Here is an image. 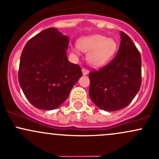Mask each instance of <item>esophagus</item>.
I'll return each mask as SVG.
<instances>
[{
	"instance_id": "esophagus-1",
	"label": "esophagus",
	"mask_w": 159,
	"mask_h": 159,
	"mask_svg": "<svg viewBox=\"0 0 159 159\" xmlns=\"http://www.w3.org/2000/svg\"><path fill=\"white\" fill-rule=\"evenodd\" d=\"M82 71H83V75H87L88 73H89V70H88L86 68H83L82 69Z\"/></svg>"
}]
</instances>
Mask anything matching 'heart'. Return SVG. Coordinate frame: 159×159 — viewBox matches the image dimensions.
<instances>
[{
	"instance_id": "1",
	"label": "heart",
	"mask_w": 159,
	"mask_h": 159,
	"mask_svg": "<svg viewBox=\"0 0 159 159\" xmlns=\"http://www.w3.org/2000/svg\"><path fill=\"white\" fill-rule=\"evenodd\" d=\"M78 47L83 51L89 52L87 60L93 66H103L112 58L116 50V42L102 35L80 39Z\"/></svg>"
}]
</instances>
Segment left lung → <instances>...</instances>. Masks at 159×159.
<instances>
[{"label": "left lung", "mask_w": 159, "mask_h": 159, "mask_svg": "<svg viewBox=\"0 0 159 159\" xmlns=\"http://www.w3.org/2000/svg\"><path fill=\"white\" fill-rule=\"evenodd\" d=\"M120 47L113 60L89 73V95L99 109L116 111L126 107L142 84V59L130 37L121 32Z\"/></svg>", "instance_id": "obj_1"}]
</instances>
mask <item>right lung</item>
<instances>
[{"mask_svg": "<svg viewBox=\"0 0 159 159\" xmlns=\"http://www.w3.org/2000/svg\"><path fill=\"white\" fill-rule=\"evenodd\" d=\"M68 37L50 27L29 40L20 56L18 80L24 95L40 109H57L83 76L81 67L68 61Z\"/></svg>", "mask_w": 159, "mask_h": 159, "instance_id": "1", "label": "right lung"}]
</instances>
